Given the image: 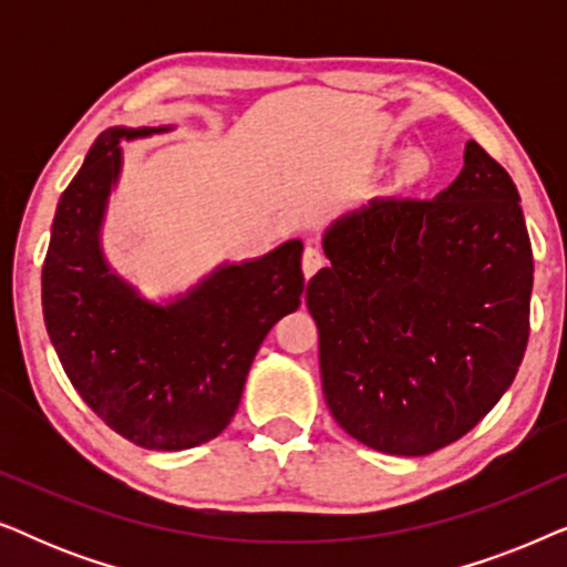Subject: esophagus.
Returning a JSON list of instances; mask_svg holds the SVG:
<instances>
[{
	"label": "esophagus",
	"instance_id": "1",
	"mask_svg": "<svg viewBox=\"0 0 567 567\" xmlns=\"http://www.w3.org/2000/svg\"><path fill=\"white\" fill-rule=\"evenodd\" d=\"M322 266H324V252L320 250V247L309 245L307 250H305V260H301V268H305V276L312 278Z\"/></svg>",
	"mask_w": 567,
	"mask_h": 567
}]
</instances>
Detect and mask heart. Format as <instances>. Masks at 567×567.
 <instances>
[{
	"label": "heart",
	"instance_id": "1",
	"mask_svg": "<svg viewBox=\"0 0 567 567\" xmlns=\"http://www.w3.org/2000/svg\"><path fill=\"white\" fill-rule=\"evenodd\" d=\"M400 173L408 183H417L429 177V159L421 152H408L400 162Z\"/></svg>",
	"mask_w": 567,
	"mask_h": 567
}]
</instances>
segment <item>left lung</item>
<instances>
[{"label": "left lung", "mask_w": 567, "mask_h": 567, "mask_svg": "<svg viewBox=\"0 0 567 567\" xmlns=\"http://www.w3.org/2000/svg\"><path fill=\"white\" fill-rule=\"evenodd\" d=\"M518 190L483 146L436 198H371L324 229L307 284L322 392L348 436L423 456L503 398L529 340L532 245Z\"/></svg>", "instance_id": "1"}]
</instances>
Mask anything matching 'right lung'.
<instances>
[{
  "mask_svg": "<svg viewBox=\"0 0 567 567\" xmlns=\"http://www.w3.org/2000/svg\"><path fill=\"white\" fill-rule=\"evenodd\" d=\"M175 126H113L61 193L43 262V320L80 398L123 439L183 452L227 429L270 328L305 291L301 239L219 262L190 289L146 299L105 258L103 224L123 173L121 142Z\"/></svg>",
  "mask_w": 567,
  "mask_h": 567,
  "instance_id": "add662e5",
  "label": "right lung"
}]
</instances>
